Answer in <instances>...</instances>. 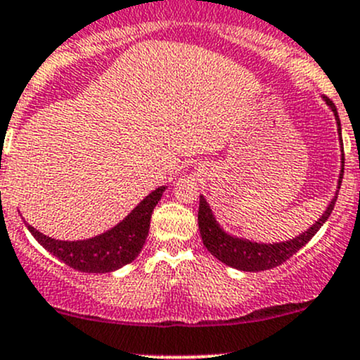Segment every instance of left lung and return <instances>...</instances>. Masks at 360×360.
I'll return each mask as SVG.
<instances>
[{
	"label": "left lung",
	"mask_w": 360,
	"mask_h": 360,
	"mask_svg": "<svg viewBox=\"0 0 360 360\" xmlns=\"http://www.w3.org/2000/svg\"><path fill=\"white\" fill-rule=\"evenodd\" d=\"M325 98V102L330 105V109L333 110L335 120H337L338 124V135H340V143L343 148V141H342V128H340V120H338V112L337 108H335L333 102L330 101L328 97ZM342 160H345L342 157ZM343 179V165L340 171V179H338V189H340ZM338 198V191L335 193V198L330 201L328 208L319 217V220L316 224L311 225L306 232L299 234L297 238L290 239V240H283V243H274V244H263V243H252V240L248 239H239L234 238V236H229L227 232L222 231L219 224H217L215 217L208 207L207 200L203 196H200V210H198V227H200V234L201 239H203L205 248L215 256L219 262H222L227 264V266L238 268V270L243 271H263V270H270V268L278 266L283 262L294 256L295 252L301 250L302 246H306L316 232L321 229V225L326 222L328 217L331 215L335 207V201Z\"/></svg>",
	"instance_id": "left-lung-1"
}]
</instances>
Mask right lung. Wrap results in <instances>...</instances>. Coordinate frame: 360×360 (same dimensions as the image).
<instances>
[{
	"mask_svg": "<svg viewBox=\"0 0 360 360\" xmlns=\"http://www.w3.org/2000/svg\"><path fill=\"white\" fill-rule=\"evenodd\" d=\"M164 191L165 186L157 188L116 227L92 239L58 240L35 231L32 225H25L44 250L68 266L85 274H109L131 263L140 255L148 236L152 212Z\"/></svg>",
	"mask_w": 360,
	"mask_h": 360,
	"instance_id": "right-lung-1",
	"label": "right lung"
}]
</instances>
